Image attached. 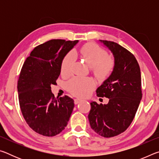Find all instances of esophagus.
Here are the masks:
<instances>
[{"mask_svg": "<svg viewBox=\"0 0 159 159\" xmlns=\"http://www.w3.org/2000/svg\"><path fill=\"white\" fill-rule=\"evenodd\" d=\"M82 101V99H74V104H79V102H80Z\"/></svg>", "mask_w": 159, "mask_h": 159, "instance_id": "obj_1", "label": "esophagus"}]
</instances>
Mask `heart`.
Here are the masks:
<instances>
[{"mask_svg": "<svg viewBox=\"0 0 159 159\" xmlns=\"http://www.w3.org/2000/svg\"><path fill=\"white\" fill-rule=\"evenodd\" d=\"M74 54L83 59L85 63L91 67L96 76L101 79L109 76L114 66V61L111 57H107L103 49L95 43H88L83 45ZM73 54L69 53L64 57L61 64V73L68 76L71 71L74 64ZM94 88V83L88 78L74 77L67 83V89L72 95L80 98H85L91 93Z\"/></svg>", "mask_w": 159, "mask_h": 159, "instance_id": "1", "label": "heart"}]
</instances>
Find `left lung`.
I'll list each match as a JSON object with an SVG mask.
<instances>
[{"mask_svg":"<svg viewBox=\"0 0 159 159\" xmlns=\"http://www.w3.org/2000/svg\"><path fill=\"white\" fill-rule=\"evenodd\" d=\"M99 42L111 51L114 66L96 90L97 95L109 98V102H91L88 119L95 133L111 138L124 132L133 121L142 97L141 72L138 61L128 50L112 41Z\"/></svg>","mask_w":159,"mask_h":159,"instance_id":"obj_1","label":"left lung"}]
</instances>
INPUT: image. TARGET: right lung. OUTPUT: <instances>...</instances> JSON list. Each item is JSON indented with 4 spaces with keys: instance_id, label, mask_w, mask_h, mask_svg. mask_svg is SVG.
I'll return each mask as SVG.
<instances>
[{
    "instance_id": "1",
    "label": "right lung",
    "mask_w": 159,
    "mask_h": 159,
    "mask_svg": "<svg viewBox=\"0 0 159 159\" xmlns=\"http://www.w3.org/2000/svg\"><path fill=\"white\" fill-rule=\"evenodd\" d=\"M78 43L55 39L38 45L21 70L17 91L21 113L29 127L43 136L60 133L73 111L74 99L66 95L57 99L51 85L57 84L61 61Z\"/></svg>"
}]
</instances>
